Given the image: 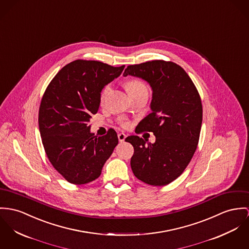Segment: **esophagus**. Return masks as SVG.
Segmentation results:
<instances>
[{
    "instance_id": "obj_1",
    "label": "esophagus",
    "mask_w": 249,
    "mask_h": 249,
    "mask_svg": "<svg viewBox=\"0 0 249 249\" xmlns=\"http://www.w3.org/2000/svg\"><path fill=\"white\" fill-rule=\"evenodd\" d=\"M117 137H118V140H119V142H124V140H125V138H126V134H118Z\"/></svg>"
}]
</instances>
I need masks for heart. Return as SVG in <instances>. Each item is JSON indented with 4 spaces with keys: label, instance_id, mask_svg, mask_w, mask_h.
I'll use <instances>...</instances> for the list:
<instances>
[{
    "label": "heart",
    "instance_id": "obj_1",
    "mask_svg": "<svg viewBox=\"0 0 249 249\" xmlns=\"http://www.w3.org/2000/svg\"><path fill=\"white\" fill-rule=\"evenodd\" d=\"M125 88H126L128 94L130 95L131 97L136 96V95H138V94H140V93L148 92L147 85H146L142 80H140V79H138V78H130V79L126 80V81H125ZM109 91H110V86H109V85H106V86L102 89V91H101V93H100V96H99V100H100L101 103L104 101V99H105L106 96L108 95ZM121 126H122L123 128L127 129V128L129 127V123H128V122H122V123H121Z\"/></svg>",
    "mask_w": 249,
    "mask_h": 249
}]
</instances>
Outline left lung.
Returning a JSON list of instances; mask_svg holds the SVG:
<instances>
[{"instance_id": "left-lung-1", "label": "left lung", "mask_w": 249, "mask_h": 249, "mask_svg": "<svg viewBox=\"0 0 249 249\" xmlns=\"http://www.w3.org/2000/svg\"><path fill=\"white\" fill-rule=\"evenodd\" d=\"M123 75L147 80L153 91V112L138 124L136 134L153 133L155 142L137 135L125 139L134 147L131 168L148 185H168L185 171L199 142L203 107L198 90L186 71L172 61L129 65Z\"/></svg>"}]
</instances>
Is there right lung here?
I'll return each mask as SVG.
<instances>
[{"label": "right lung", "instance_id": "1", "mask_svg": "<svg viewBox=\"0 0 249 249\" xmlns=\"http://www.w3.org/2000/svg\"><path fill=\"white\" fill-rule=\"evenodd\" d=\"M124 67L76 59L57 72L42 96L38 110L42 145L52 166L71 184L98 178L118 144L114 129L98 137L90 133L89 122L98 110L101 90Z\"/></svg>", "mask_w": 249, "mask_h": 249}]
</instances>
